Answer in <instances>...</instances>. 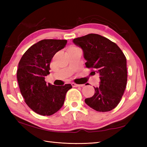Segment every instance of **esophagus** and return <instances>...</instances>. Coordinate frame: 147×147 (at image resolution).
<instances>
[{
    "label": "esophagus",
    "instance_id": "1",
    "mask_svg": "<svg viewBox=\"0 0 147 147\" xmlns=\"http://www.w3.org/2000/svg\"><path fill=\"white\" fill-rule=\"evenodd\" d=\"M71 85L73 86V87H78V86H83L84 85V84H82V85H78V84H76V83H71Z\"/></svg>",
    "mask_w": 147,
    "mask_h": 147
}]
</instances>
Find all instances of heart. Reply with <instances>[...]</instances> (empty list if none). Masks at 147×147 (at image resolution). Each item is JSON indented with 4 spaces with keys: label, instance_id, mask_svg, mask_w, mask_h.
I'll return each instance as SVG.
<instances>
[{
    "label": "heart",
    "instance_id": "b5f03b06",
    "mask_svg": "<svg viewBox=\"0 0 147 147\" xmlns=\"http://www.w3.org/2000/svg\"><path fill=\"white\" fill-rule=\"evenodd\" d=\"M75 47H71L70 48H75Z\"/></svg>",
    "mask_w": 147,
    "mask_h": 147
}]
</instances>
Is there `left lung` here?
<instances>
[{
	"label": "left lung",
	"mask_w": 147,
	"mask_h": 147,
	"mask_svg": "<svg viewBox=\"0 0 147 147\" xmlns=\"http://www.w3.org/2000/svg\"><path fill=\"white\" fill-rule=\"evenodd\" d=\"M82 49L86 67L100 75V85L95 94L85 102L98 112H108L120 102L127 84L126 58L121 49L98 34H88L73 40Z\"/></svg>",
	"instance_id": "left-lung-1"
}]
</instances>
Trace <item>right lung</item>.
Masks as SVG:
<instances>
[{
    "label": "right lung",
    "instance_id": "1",
    "mask_svg": "<svg viewBox=\"0 0 147 147\" xmlns=\"http://www.w3.org/2000/svg\"><path fill=\"white\" fill-rule=\"evenodd\" d=\"M66 40L45 39L31 46L19 62L17 79L24 102L36 113L51 115L64 104L71 84L55 86L46 84L50 64L54 55L63 49Z\"/></svg>",
    "mask_w": 147,
    "mask_h": 147
}]
</instances>
